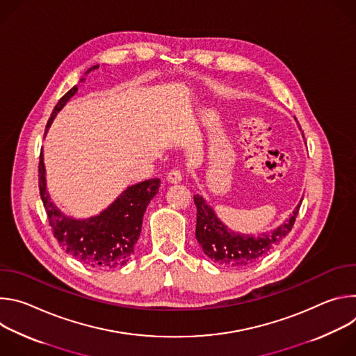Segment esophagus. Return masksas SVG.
I'll list each match as a JSON object with an SVG mask.
<instances>
[{
  "instance_id": "esophagus-1",
  "label": "esophagus",
  "mask_w": 356,
  "mask_h": 356,
  "mask_svg": "<svg viewBox=\"0 0 356 356\" xmlns=\"http://www.w3.org/2000/svg\"><path fill=\"white\" fill-rule=\"evenodd\" d=\"M169 183H180L183 180V172L180 169H173L166 176Z\"/></svg>"
}]
</instances>
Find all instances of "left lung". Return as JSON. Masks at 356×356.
I'll use <instances>...</instances> for the list:
<instances>
[{
	"label": "left lung",
	"instance_id": "1",
	"mask_svg": "<svg viewBox=\"0 0 356 356\" xmlns=\"http://www.w3.org/2000/svg\"><path fill=\"white\" fill-rule=\"evenodd\" d=\"M194 204L197 207L195 238L201 249L209 258L227 268H246L268 255L291 231L301 206L298 204L293 216L272 234L253 238L227 229L202 197L194 195Z\"/></svg>",
	"mask_w": 356,
	"mask_h": 356
}]
</instances>
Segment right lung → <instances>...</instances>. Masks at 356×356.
<instances>
[{"mask_svg": "<svg viewBox=\"0 0 356 356\" xmlns=\"http://www.w3.org/2000/svg\"><path fill=\"white\" fill-rule=\"evenodd\" d=\"M97 67L98 65L90 70ZM88 72H86V74ZM76 91L77 87L74 86L59 99L46 124V129ZM38 176L39 194L47 214L49 225L59 245L69 255L74 257L81 264L97 269L121 268L131 259L135 243L140 235L142 218L146 207L159 191V179H149L128 187L107 210L97 217L73 220L62 214L50 201L46 190L42 152L39 156Z\"/></svg>", "mask_w": 356, "mask_h": 356, "instance_id": "add662e5", "label": "right lung"}]
</instances>
